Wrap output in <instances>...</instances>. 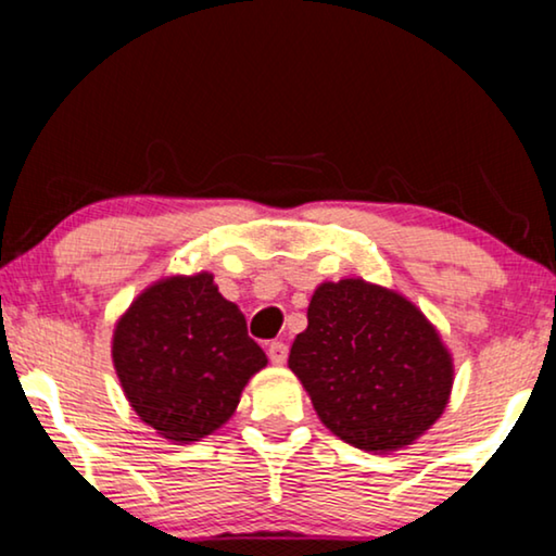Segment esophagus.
Masks as SVG:
<instances>
[{
  "instance_id": "obj_1",
  "label": "esophagus",
  "mask_w": 556,
  "mask_h": 556,
  "mask_svg": "<svg viewBox=\"0 0 556 556\" xmlns=\"http://www.w3.org/2000/svg\"><path fill=\"white\" fill-rule=\"evenodd\" d=\"M268 356H270L273 364H286L288 346L283 344V341H270V344H268Z\"/></svg>"
}]
</instances>
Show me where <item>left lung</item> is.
<instances>
[{
	"instance_id": "obj_1",
	"label": "left lung",
	"mask_w": 556,
	"mask_h": 556,
	"mask_svg": "<svg viewBox=\"0 0 556 556\" xmlns=\"http://www.w3.org/2000/svg\"><path fill=\"white\" fill-rule=\"evenodd\" d=\"M288 367L333 435L375 453L430 430L453 387L435 326L405 295L362 278L316 288Z\"/></svg>"
}]
</instances>
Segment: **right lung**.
<instances>
[{
    "mask_svg": "<svg viewBox=\"0 0 556 556\" xmlns=\"http://www.w3.org/2000/svg\"><path fill=\"white\" fill-rule=\"evenodd\" d=\"M113 367L136 415L172 443H194L230 420L268 356L212 273L156 280L113 331Z\"/></svg>",
    "mask_w": 556,
    "mask_h": 556,
    "instance_id": "right-lung-1",
    "label": "right lung"
}]
</instances>
